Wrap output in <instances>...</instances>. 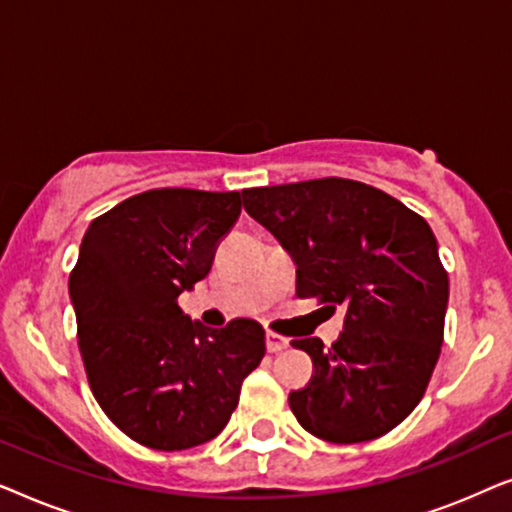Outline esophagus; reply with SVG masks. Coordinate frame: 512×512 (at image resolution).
Returning <instances> with one entry per match:
<instances>
[{
    "label": "esophagus",
    "instance_id": "1",
    "mask_svg": "<svg viewBox=\"0 0 512 512\" xmlns=\"http://www.w3.org/2000/svg\"><path fill=\"white\" fill-rule=\"evenodd\" d=\"M265 347H268V352L277 354V352H282V349L289 347V340L282 338V335L268 331V333H265Z\"/></svg>",
    "mask_w": 512,
    "mask_h": 512
}]
</instances>
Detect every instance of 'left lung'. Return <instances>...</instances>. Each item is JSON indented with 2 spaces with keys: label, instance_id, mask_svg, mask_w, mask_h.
Here are the masks:
<instances>
[{
  "label": "left lung",
  "instance_id": "8db88e82",
  "mask_svg": "<svg viewBox=\"0 0 512 512\" xmlns=\"http://www.w3.org/2000/svg\"><path fill=\"white\" fill-rule=\"evenodd\" d=\"M242 202L296 263L298 298L347 310L331 349L291 342L314 363L310 384L289 394L293 415L328 443L384 436L422 401L443 345L450 282L429 223L338 177L247 188Z\"/></svg>",
  "mask_w": 512,
  "mask_h": 512
}]
</instances>
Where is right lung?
I'll return each instance as SVG.
<instances>
[{
  "label": "right lung",
  "mask_w": 512,
  "mask_h": 512,
  "mask_svg": "<svg viewBox=\"0 0 512 512\" xmlns=\"http://www.w3.org/2000/svg\"><path fill=\"white\" fill-rule=\"evenodd\" d=\"M242 195L156 188L90 223L69 275L88 384L111 422L153 450H188L223 431L244 377L265 356L254 319L209 328L177 298L212 268Z\"/></svg>",
  "instance_id": "1"
}]
</instances>
